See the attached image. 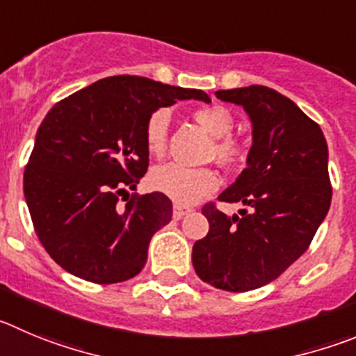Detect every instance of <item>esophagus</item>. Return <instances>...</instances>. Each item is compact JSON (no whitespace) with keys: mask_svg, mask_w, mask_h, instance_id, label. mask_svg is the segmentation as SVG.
<instances>
[{"mask_svg":"<svg viewBox=\"0 0 356 356\" xmlns=\"http://www.w3.org/2000/svg\"><path fill=\"white\" fill-rule=\"evenodd\" d=\"M189 212H191V209H188V207H181V205H177V204L174 205V218H175V219L184 218V216H186V214H189Z\"/></svg>","mask_w":356,"mask_h":356,"instance_id":"34e87169","label":"esophagus"}]
</instances>
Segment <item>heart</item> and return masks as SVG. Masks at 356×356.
Segmentation results:
<instances>
[{
    "label": "heart",
    "instance_id": "obj_1",
    "mask_svg": "<svg viewBox=\"0 0 356 356\" xmlns=\"http://www.w3.org/2000/svg\"><path fill=\"white\" fill-rule=\"evenodd\" d=\"M198 124L216 137L211 154L225 167H235L245 159V145L228 133L234 128V115L221 105H205L193 112ZM170 112L158 108L147 118L144 140L151 156L165 154L168 144ZM149 184L154 191L165 195L177 205H193L212 195L219 186V177L212 168H193L181 163H167L156 167L149 175Z\"/></svg>",
    "mask_w": 356,
    "mask_h": 356
}]
</instances>
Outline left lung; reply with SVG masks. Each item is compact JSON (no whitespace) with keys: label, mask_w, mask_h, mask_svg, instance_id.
I'll return each instance as SVG.
<instances>
[{"label":"left lung","mask_w":356,"mask_h":356,"mask_svg":"<svg viewBox=\"0 0 356 356\" xmlns=\"http://www.w3.org/2000/svg\"><path fill=\"white\" fill-rule=\"evenodd\" d=\"M216 96L242 105L253 122L248 168L218 197L248 209L228 218L214 202L204 205L209 234L195 242L193 267L219 290H257L307 251L327 216V140L318 122L274 89L248 86Z\"/></svg>","instance_id":"1"}]
</instances>
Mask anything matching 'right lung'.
Returning a JSON list of instances; mask_svg holds the SVG:
<instances>
[{
    "instance_id": "right-lung-1",
    "label": "right lung",
    "mask_w": 356,
    "mask_h": 356,
    "mask_svg": "<svg viewBox=\"0 0 356 356\" xmlns=\"http://www.w3.org/2000/svg\"><path fill=\"white\" fill-rule=\"evenodd\" d=\"M211 98L198 89L137 75L102 79L61 99L36 131L24 197L36 237L52 260L89 283L112 284L144 268L151 237L170 223L172 202L135 189L149 167L147 118L177 99Z\"/></svg>"
}]
</instances>
